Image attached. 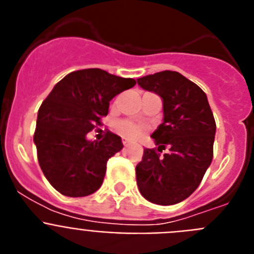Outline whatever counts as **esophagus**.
<instances>
[{
    "mask_svg": "<svg viewBox=\"0 0 254 254\" xmlns=\"http://www.w3.org/2000/svg\"><path fill=\"white\" fill-rule=\"evenodd\" d=\"M122 142H123V145H125V146H129V143H131L129 141H127V140H123Z\"/></svg>",
    "mask_w": 254,
    "mask_h": 254,
    "instance_id": "obj_1",
    "label": "esophagus"
}]
</instances>
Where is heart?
Listing matches in <instances>:
<instances>
[{"label": "heart", "instance_id": "heart-1", "mask_svg": "<svg viewBox=\"0 0 254 254\" xmlns=\"http://www.w3.org/2000/svg\"><path fill=\"white\" fill-rule=\"evenodd\" d=\"M116 131L123 137L127 138H136L138 137L142 132V127L131 121H121L116 125Z\"/></svg>", "mask_w": 254, "mask_h": 254}]
</instances>
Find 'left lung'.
Listing matches in <instances>:
<instances>
[{"mask_svg":"<svg viewBox=\"0 0 254 254\" xmlns=\"http://www.w3.org/2000/svg\"><path fill=\"white\" fill-rule=\"evenodd\" d=\"M143 90L163 100V123L151 137L158 151L143 150L136 167L137 187L147 201L174 205L190 197L198 187L214 154L216 123L202 89L176 71H161L137 78Z\"/></svg>","mask_w":254,"mask_h":254,"instance_id":"8db88e82","label":"left lung"}]
</instances>
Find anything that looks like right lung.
Masks as SVG:
<instances>
[{
    "instance_id": "right-lung-1",
    "label": "right lung",
    "mask_w": 254,
    "mask_h": 254,
    "mask_svg": "<svg viewBox=\"0 0 254 254\" xmlns=\"http://www.w3.org/2000/svg\"><path fill=\"white\" fill-rule=\"evenodd\" d=\"M133 78L100 68L73 71L55 85L38 111L34 143L38 161L52 187L68 197L99 190L107 161L121 151L118 134L107 131L102 141L86 134L107 116L109 102L134 86Z\"/></svg>"
}]
</instances>
